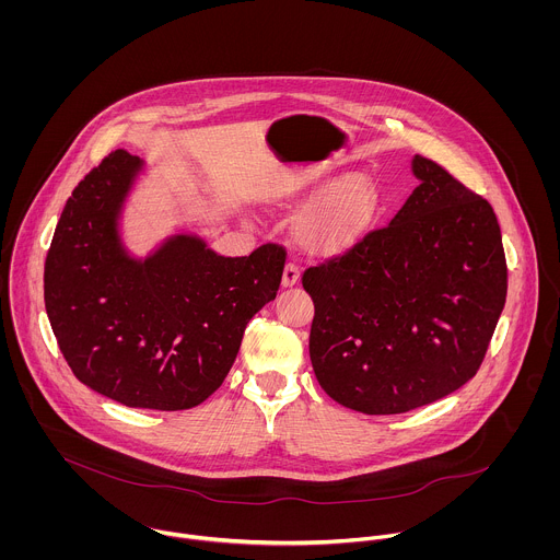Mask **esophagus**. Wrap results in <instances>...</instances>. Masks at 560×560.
I'll use <instances>...</instances> for the list:
<instances>
[{
    "instance_id": "obj_1",
    "label": "esophagus",
    "mask_w": 560,
    "mask_h": 560,
    "mask_svg": "<svg viewBox=\"0 0 560 560\" xmlns=\"http://www.w3.org/2000/svg\"><path fill=\"white\" fill-rule=\"evenodd\" d=\"M300 280V267L291 260L284 265V273H282V287H293Z\"/></svg>"
}]
</instances>
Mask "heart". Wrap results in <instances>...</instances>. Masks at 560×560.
<instances>
[{
    "label": "heart",
    "instance_id": "1",
    "mask_svg": "<svg viewBox=\"0 0 560 560\" xmlns=\"http://www.w3.org/2000/svg\"><path fill=\"white\" fill-rule=\"evenodd\" d=\"M371 205L369 183L360 176L347 178L300 220L298 240L306 249L331 252L366 222Z\"/></svg>",
    "mask_w": 560,
    "mask_h": 560
}]
</instances>
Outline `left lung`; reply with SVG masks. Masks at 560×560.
<instances>
[{
	"label": "left lung",
	"instance_id": "1",
	"mask_svg": "<svg viewBox=\"0 0 560 560\" xmlns=\"http://www.w3.org/2000/svg\"><path fill=\"white\" fill-rule=\"evenodd\" d=\"M390 224L308 267L320 388L362 413H402L470 382L506 300L495 213L435 161Z\"/></svg>",
	"mask_w": 560,
	"mask_h": 560
}]
</instances>
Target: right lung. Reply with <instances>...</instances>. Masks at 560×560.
I'll return each mask as SVG.
<instances>
[{"label":"right lung","mask_w":560,"mask_h":560,"mask_svg":"<svg viewBox=\"0 0 560 560\" xmlns=\"http://www.w3.org/2000/svg\"><path fill=\"white\" fill-rule=\"evenodd\" d=\"M142 172L114 151L75 187L45 260V308L81 384L127 407L189 409L226 380L287 254L265 243L233 258L176 233L133 256L120 220Z\"/></svg>","instance_id":"add662e5"}]
</instances>
